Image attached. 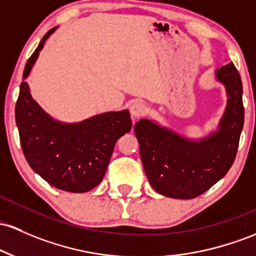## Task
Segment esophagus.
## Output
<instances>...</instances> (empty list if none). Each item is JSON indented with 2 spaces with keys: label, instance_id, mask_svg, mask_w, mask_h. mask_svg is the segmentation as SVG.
Returning <instances> with one entry per match:
<instances>
[{
  "label": "esophagus",
  "instance_id": "1",
  "mask_svg": "<svg viewBox=\"0 0 256 256\" xmlns=\"http://www.w3.org/2000/svg\"><path fill=\"white\" fill-rule=\"evenodd\" d=\"M146 112H147V106H146L144 103L142 102H134L132 106H130V113L131 116L134 118V119H138L142 115H144Z\"/></svg>",
  "mask_w": 256,
  "mask_h": 256
}]
</instances>
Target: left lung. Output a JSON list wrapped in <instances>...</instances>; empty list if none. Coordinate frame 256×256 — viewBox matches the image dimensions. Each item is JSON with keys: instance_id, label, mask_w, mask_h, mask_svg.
I'll list each match as a JSON object with an SVG mask.
<instances>
[{"instance_id": "left-lung-1", "label": "left lung", "mask_w": 256, "mask_h": 256, "mask_svg": "<svg viewBox=\"0 0 256 256\" xmlns=\"http://www.w3.org/2000/svg\"><path fill=\"white\" fill-rule=\"evenodd\" d=\"M215 76L226 87L228 97L215 132L190 140L152 120L134 124L143 169L159 194L196 198L231 169L244 124L242 80L232 62L216 70Z\"/></svg>"}]
</instances>
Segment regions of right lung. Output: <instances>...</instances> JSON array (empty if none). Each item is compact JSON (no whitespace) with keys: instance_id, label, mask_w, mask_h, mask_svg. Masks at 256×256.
Instances as JSON below:
<instances>
[{"instance_id":"1","label":"right lung","mask_w":256,"mask_h":256,"mask_svg":"<svg viewBox=\"0 0 256 256\" xmlns=\"http://www.w3.org/2000/svg\"><path fill=\"white\" fill-rule=\"evenodd\" d=\"M56 29L42 38L26 62L16 104V122L22 150L32 169L58 190L84 193L100 184L115 143L131 130L132 122L125 109L94 115L80 122H62L34 100L25 78Z\"/></svg>"}]
</instances>
